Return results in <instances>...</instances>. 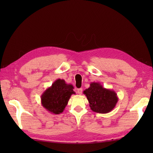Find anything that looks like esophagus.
<instances>
[{
  "instance_id": "1",
  "label": "esophagus",
  "mask_w": 153,
  "mask_h": 153,
  "mask_svg": "<svg viewBox=\"0 0 153 153\" xmlns=\"http://www.w3.org/2000/svg\"><path fill=\"white\" fill-rule=\"evenodd\" d=\"M76 92L78 94H82V89H77V90H76Z\"/></svg>"
}]
</instances>
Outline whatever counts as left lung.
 Returning a JSON list of instances; mask_svg holds the SVG:
<instances>
[{"instance_id":"obj_1","label":"left lung","mask_w":153,"mask_h":153,"mask_svg":"<svg viewBox=\"0 0 153 153\" xmlns=\"http://www.w3.org/2000/svg\"><path fill=\"white\" fill-rule=\"evenodd\" d=\"M83 93L87 97L91 109L100 114H107L112 111L119 100L116 92L104 88L99 82H91L90 87Z\"/></svg>"}]
</instances>
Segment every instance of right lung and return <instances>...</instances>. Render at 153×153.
Returning <instances> with one entry per match:
<instances>
[{
	"label": "right lung",
	"instance_id": "add662e5",
	"mask_svg": "<svg viewBox=\"0 0 153 153\" xmlns=\"http://www.w3.org/2000/svg\"><path fill=\"white\" fill-rule=\"evenodd\" d=\"M73 89V85L59 78L41 95V105L49 112L60 114L66 108L71 96L75 94Z\"/></svg>",
	"mask_w": 153,
	"mask_h": 153
}]
</instances>
